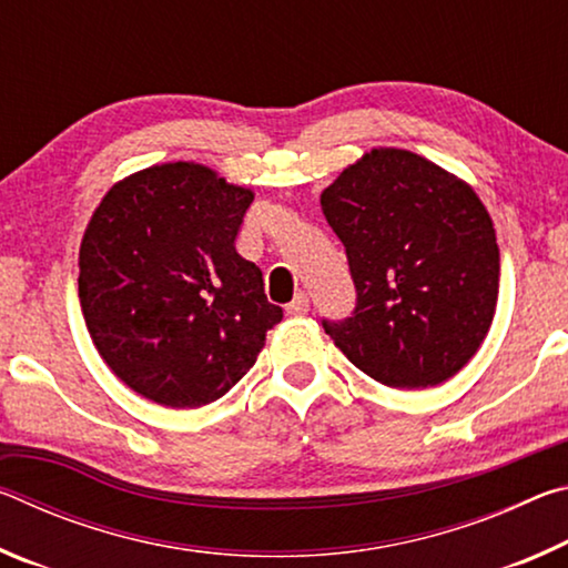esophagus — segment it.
I'll return each instance as SVG.
<instances>
[{
  "label": "esophagus",
  "instance_id": "esophagus-1",
  "mask_svg": "<svg viewBox=\"0 0 568 568\" xmlns=\"http://www.w3.org/2000/svg\"><path fill=\"white\" fill-rule=\"evenodd\" d=\"M307 307H311V303H307V293L301 291V293H295L291 305H287V313H291V315H305Z\"/></svg>",
  "mask_w": 568,
  "mask_h": 568
}]
</instances>
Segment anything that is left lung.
<instances>
[{
    "label": "left lung",
    "mask_w": 568,
    "mask_h": 568,
    "mask_svg": "<svg viewBox=\"0 0 568 568\" xmlns=\"http://www.w3.org/2000/svg\"><path fill=\"white\" fill-rule=\"evenodd\" d=\"M358 293L323 321L355 368L390 388H428L474 358L494 323L498 245L476 190L436 162L373 148L321 192Z\"/></svg>",
    "instance_id": "8db88e82"
}]
</instances>
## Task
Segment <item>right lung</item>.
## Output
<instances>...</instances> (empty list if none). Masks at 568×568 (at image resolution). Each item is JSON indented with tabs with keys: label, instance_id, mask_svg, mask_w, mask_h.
<instances>
[{
	"label": "right lung",
	"instance_id": "add662e5",
	"mask_svg": "<svg viewBox=\"0 0 568 568\" xmlns=\"http://www.w3.org/2000/svg\"><path fill=\"white\" fill-rule=\"evenodd\" d=\"M255 192L197 162L122 178L80 245V305L102 361L168 408L217 400L253 368L283 311L235 237Z\"/></svg>",
	"mask_w": 568,
	"mask_h": 568
}]
</instances>
